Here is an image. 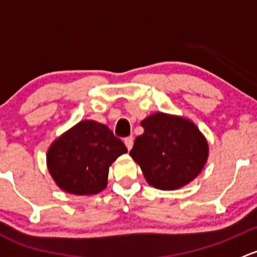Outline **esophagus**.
Returning a JSON list of instances; mask_svg holds the SVG:
<instances>
[{"mask_svg": "<svg viewBox=\"0 0 257 257\" xmlns=\"http://www.w3.org/2000/svg\"><path fill=\"white\" fill-rule=\"evenodd\" d=\"M123 142H125L126 147H127V150L130 151L132 148V145H134V137H132V136L126 137V139L123 140Z\"/></svg>", "mask_w": 257, "mask_h": 257, "instance_id": "esophagus-1", "label": "esophagus"}]
</instances>
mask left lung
<instances>
[{
  "label": "left lung",
  "mask_w": 257,
  "mask_h": 257,
  "mask_svg": "<svg viewBox=\"0 0 257 257\" xmlns=\"http://www.w3.org/2000/svg\"><path fill=\"white\" fill-rule=\"evenodd\" d=\"M130 156L140 165L150 186L174 190L192 182L202 172L209 155L208 142L188 118L155 112L141 121Z\"/></svg>",
  "instance_id": "8db88e82"
}]
</instances>
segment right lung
Returning a JSON list of instances; mask_svg holds the SVG:
<instances>
[{"label":"right lung","mask_w":257,"mask_h":257,"mask_svg":"<svg viewBox=\"0 0 257 257\" xmlns=\"http://www.w3.org/2000/svg\"><path fill=\"white\" fill-rule=\"evenodd\" d=\"M127 152L106 125L84 120L58 137L48 148V171L64 192L91 195L107 186L109 167Z\"/></svg>","instance_id":"add662e5"}]
</instances>
